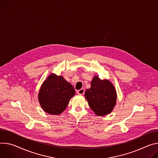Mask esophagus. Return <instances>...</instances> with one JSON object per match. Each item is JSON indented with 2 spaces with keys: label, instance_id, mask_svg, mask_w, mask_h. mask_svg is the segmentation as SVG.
<instances>
[{
  "label": "esophagus",
  "instance_id": "esophagus-1",
  "mask_svg": "<svg viewBox=\"0 0 158 158\" xmlns=\"http://www.w3.org/2000/svg\"><path fill=\"white\" fill-rule=\"evenodd\" d=\"M84 93H85V90L83 89H81L77 91V94L79 95H83Z\"/></svg>",
  "mask_w": 158,
  "mask_h": 158
}]
</instances>
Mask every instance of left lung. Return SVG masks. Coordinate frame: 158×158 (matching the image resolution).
I'll list each match as a JSON object with an SVG mask.
<instances>
[{"mask_svg":"<svg viewBox=\"0 0 158 158\" xmlns=\"http://www.w3.org/2000/svg\"><path fill=\"white\" fill-rule=\"evenodd\" d=\"M85 98L91 109L98 116L110 114L115 106L117 93L114 85L108 80H101L95 76L91 87L86 90Z\"/></svg>","mask_w":158,"mask_h":158,"instance_id":"8db88e82","label":"left lung"}]
</instances>
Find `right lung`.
Listing matches in <instances>:
<instances>
[{
  "mask_svg": "<svg viewBox=\"0 0 158 158\" xmlns=\"http://www.w3.org/2000/svg\"><path fill=\"white\" fill-rule=\"evenodd\" d=\"M75 94L73 86L62 76L49 75L42 84L38 100L42 109L51 115H59Z\"/></svg>",
  "mask_w": 158,
  "mask_h": 158,
  "instance_id": "right-lung-1",
  "label": "right lung"
}]
</instances>
